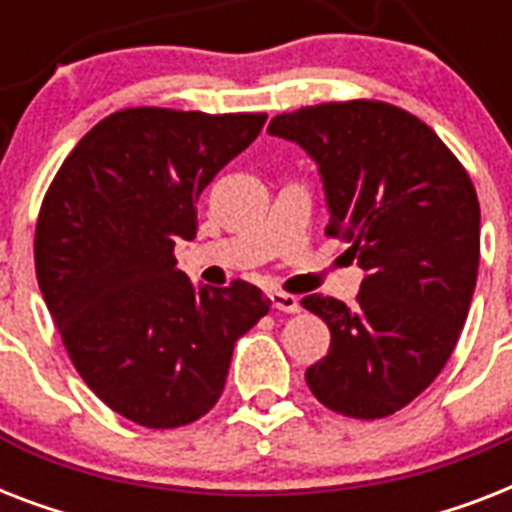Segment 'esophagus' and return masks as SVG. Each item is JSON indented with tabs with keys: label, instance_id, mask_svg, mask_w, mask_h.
Instances as JSON below:
<instances>
[{
	"label": "esophagus",
	"instance_id": "obj_1",
	"mask_svg": "<svg viewBox=\"0 0 512 512\" xmlns=\"http://www.w3.org/2000/svg\"><path fill=\"white\" fill-rule=\"evenodd\" d=\"M271 303L276 311H284V313L300 311V300H297L295 295H289V292H271Z\"/></svg>",
	"mask_w": 512,
	"mask_h": 512
}]
</instances>
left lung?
Here are the masks:
<instances>
[{
	"instance_id": "8db88e82",
	"label": "left lung",
	"mask_w": 512,
	"mask_h": 512,
	"mask_svg": "<svg viewBox=\"0 0 512 512\" xmlns=\"http://www.w3.org/2000/svg\"><path fill=\"white\" fill-rule=\"evenodd\" d=\"M271 135L316 159L327 236L366 276L348 308L308 295L332 345L305 382L321 404L380 420L412 404L452 356L481 255V207L460 159L428 124L385 100H332L273 116Z\"/></svg>"
}]
</instances>
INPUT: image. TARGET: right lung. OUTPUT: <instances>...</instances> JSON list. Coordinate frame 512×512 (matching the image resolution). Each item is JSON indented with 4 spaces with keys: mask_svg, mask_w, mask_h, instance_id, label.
<instances>
[{
    "mask_svg": "<svg viewBox=\"0 0 512 512\" xmlns=\"http://www.w3.org/2000/svg\"><path fill=\"white\" fill-rule=\"evenodd\" d=\"M265 114L124 108L60 164L36 217V279L71 364L135 425H191L217 404L236 342L271 300L247 281L193 289L175 241Z\"/></svg>",
    "mask_w": 512,
    "mask_h": 512,
    "instance_id": "right-lung-1",
    "label": "right lung"
}]
</instances>
